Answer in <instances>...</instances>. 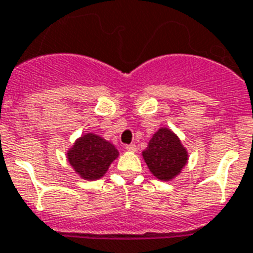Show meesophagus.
Returning <instances> with one entry per match:
<instances>
[{
	"label": "esophagus",
	"mask_w": 253,
	"mask_h": 253,
	"mask_svg": "<svg viewBox=\"0 0 253 253\" xmlns=\"http://www.w3.org/2000/svg\"><path fill=\"white\" fill-rule=\"evenodd\" d=\"M126 150L130 151V152H135L136 151V146L135 144H128V146H126Z\"/></svg>",
	"instance_id": "34e87169"
}]
</instances>
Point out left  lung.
I'll return each mask as SVG.
<instances>
[{"label": "left lung", "instance_id": "obj_1", "mask_svg": "<svg viewBox=\"0 0 253 253\" xmlns=\"http://www.w3.org/2000/svg\"><path fill=\"white\" fill-rule=\"evenodd\" d=\"M142 155L151 173L162 181L178 176L189 159L180 138L168 127H162L152 135Z\"/></svg>", "mask_w": 253, "mask_h": 253}]
</instances>
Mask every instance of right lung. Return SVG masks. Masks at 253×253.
<instances>
[{"label":"right lung","instance_id":"add662e5","mask_svg":"<svg viewBox=\"0 0 253 253\" xmlns=\"http://www.w3.org/2000/svg\"><path fill=\"white\" fill-rule=\"evenodd\" d=\"M118 156L114 144L93 132L81 135L67 151V159L73 170L87 181L101 178Z\"/></svg>","mask_w":253,"mask_h":253}]
</instances>
